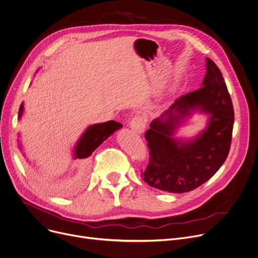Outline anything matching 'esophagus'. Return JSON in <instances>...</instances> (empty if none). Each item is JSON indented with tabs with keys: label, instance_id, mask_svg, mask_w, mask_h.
Instances as JSON below:
<instances>
[{
	"label": "esophagus",
	"instance_id": "34e87169",
	"mask_svg": "<svg viewBox=\"0 0 258 258\" xmlns=\"http://www.w3.org/2000/svg\"><path fill=\"white\" fill-rule=\"evenodd\" d=\"M145 126H146V124H145V121H144V118H143L142 116L135 115L134 117L131 118V121H130V128H131L133 131H135L136 133L142 134V133L144 132Z\"/></svg>",
	"mask_w": 258,
	"mask_h": 258
}]
</instances>
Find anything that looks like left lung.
Returning <instances> with one entry per match:
<instances>
[{
    "label": "left lung",
    "instance_id": "left-lung-1",
    "mask_svg": "<svg viewBox=\"0 0 258 258\" xmlns=\"http://www.w3.org/2000/svg\"><path fill=\"white\" fill-rule=\"evenodd\" d=\"M210 114L207 128L194 140L179 141L172 135L192 110ZM234 112L221 71L207 57L203 87L177 98L150 124L145 133L150 152L142 173L148 185L170 193L200 187L218 171L229 153Z\"/></svg>",
    "mask_w": 258,
    "mask_h": 258
}]
</instances>
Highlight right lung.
Here are the masks:
<instances>
[{
	"label": "right lung",
	"instance_id": "add662e5",
	"mask_svg": "<svg viewBox=\"0 0 258 258\" xmlns=\"http://www.w3.org/2000/svg\"><path fill=\"white\" fill-rule=\"evenodd\" d=\"M24 111V104L22 103L18 111V117L21 118ZM123 127L121 123L114 121H108L105 123L95 124L90 126L79 138L75 149H74V158L81 160V166L85 169L88 164V158L92 153L100 146L108 136H110L114 131Z\"/></svg>",
	"mask_w": 258,
	"mask_h": 258
}]
</instances>
